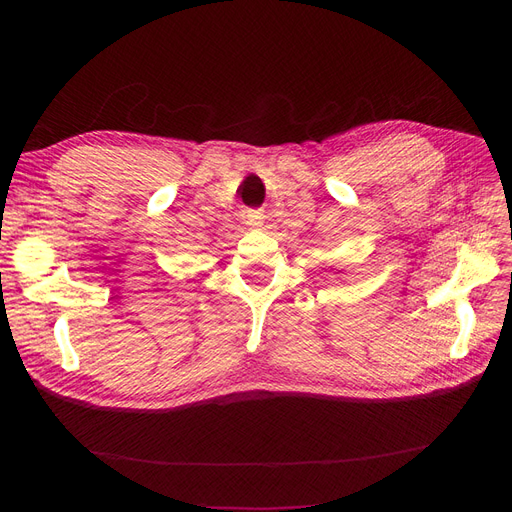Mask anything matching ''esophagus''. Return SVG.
Wrapping results in <instances>:
<instances>
[{"mask_svg": "<svg viewBox=\"0 0 512 512\" xmlns=\"http://www.w3.org/2000/svg\"><path fill=\"white\" fill-rule=\"evenodd\" d=\"M262 220H265V215H262V211H258V209L247 211V224H250L252 228L262 226Z\"/></svg>", "mask_w": 512, "mask_h": 512, "instance_id": "obj_1", "label": "esophagus"}]
</instances>
